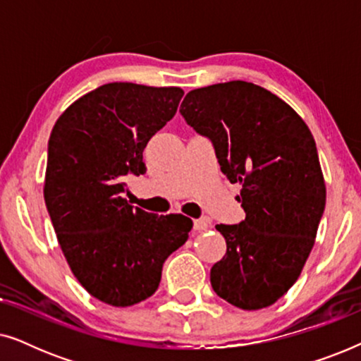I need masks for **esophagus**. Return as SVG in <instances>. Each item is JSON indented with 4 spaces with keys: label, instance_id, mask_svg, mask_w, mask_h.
Listing matches in <instances>:
<instances>
[{
    "label": "esophagus",
    "instance_id": "34e87169",
    "mask_svg": "<svg viewBox=\"0 0 361 361\" xmlns=\"http://www.w3.org/2000/svg\"><path fill=\"white\" fill-rule=\"evenodd\" d=\"M210 226V221L209 219H199V220H194V230L197 231H202V230H207Z\"/></svg>",
    "mask_w": 361,
    "mask_h": 361
}]
</instances>
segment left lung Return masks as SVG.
Listing matches in <instances>:
<instances>
[{
    "label": "left lung",
    "instance_id": "8db88e82",
    "mask_svg": "<svg viewBox=\"0 0 361 361\" xmlns=\"http://www.w3.org/2000/svg\"><path fill=\"white\" fill-rule=\"evenodd\" d=\"M180 113L241 185L245 220L215 226L226 253L212 266V288L243 310L273 305L302 273L325 209L312 133L284 100L243 80L195 88Z\"/></svg>",
    "mask_w": 361,
    "mask_h": 361
}]
</instances>
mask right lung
Returning a JSON list of instances; mask_svg holds the SVG:
<instances>
[{
	"label": "right lung",
	"instance_id": "obj_1",
	"mask_svg": "<svg viewBox=\"0 0 361 361\" xmlns=\"http://www.w3.org/2000/svg\"><path fill=\"white\" fill-rule=\"evenodd\" d=\"M184 90L113 82L59 116L49 137L44 200L68 268L102 302L128 307L156 293L162 264L192 220L133 209L128 174H145L147 141L176 115Z\"/></svg>",
	"mask_w": 361,
	"mask_h": 361
}]
</instances>
